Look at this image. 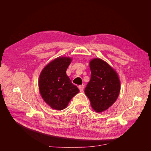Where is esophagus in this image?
I'll return each instance as SVG.
<instances>
[{"label": "esophagus", "mask_w": 151, "mask_h": 151, "mask_svg": "<svg viewBox=\"0 0 151 151\" xmlns=\"http://www.w3.org/2000/svg\"><path fill=\"white\" fill-rule=\"evenodd\" d=\"M78 88H79V89L81 92H83V89H84V85H79V86H78Z\"/></svg>", "instance_id": "34e87169"}]
</instances>
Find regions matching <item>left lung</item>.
<instances>
[{
  "mask_svg": "<svg viewBox=\"0 0 151 151\" xmlns=\"http://www.w3.org/2000/svg\"><path fill=\"white\" fill-rule=\"evenodd\" d=\"M89 67L91 79L84 92L94 110L102 112L117 99L120 91V79L116 72L101 59H92Z\"/></svg>",
  "mask_w": 151,
  "mask_h": 151,
  "instance_id": "obj_1",
  "label": "left lung"
}]
</instances>
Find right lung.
Here are the masks:
<instances>
[{
    "mask_svg": "<svg viewBox=\"0 0 151 151\" xmlns=\"http://www.w3.org/2000/svg\"><path fill=\"white\" fill-rule=\"evenodd\" d=\"M69 57H58L44 67L39 77V90L44 101L53 109H65L79 92L72 83L66 70L71 63Z\"/></svg>",
    "mask_w": 151,
    "mask_h": 151,
    "instance_id": "add662e5",
    "label": "right lung"
}]
</instances>
